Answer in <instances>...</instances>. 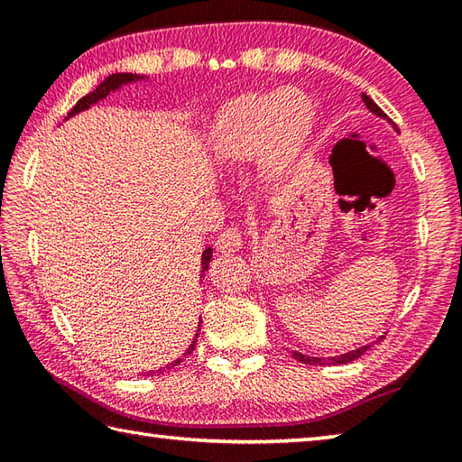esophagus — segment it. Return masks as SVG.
<instances>
[{
    "mask_svg": "<svg viewBox=\"0 0 462 462\" xmlns=\"http://www.w3.org/2000/svg\"><path fill=\"white\" fill-rule=\"evenodd\" d=\"M216 248L217 253H224V254H230V253H238L242 248V236L236 228H230V230H224L220 236L216 238Z\"/></svg>",
    "mask_w": 462,
    "mask_h": 462,
    "instance_id": "obj_1",
    "label": "esophagus"
}]
</instances>
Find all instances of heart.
Returning <instances> with one entry per match:
<instances>
[{"label": "heart", "mask_w": 462, "mask_h": 462, "mask_svg": "<svg viewBox=\"0 0 462 462\" xmlns=\"http://www.w3.org/2000/svg\"><path fill=\"white\" fill-rule=\"evenodd\" d=\"M316 106L297 88L248 91L226 101L208 130V151L224 165L261 159L263 173L293 171L314 132Z\"/></svg>", "instance_id": "1"}]
</instances>
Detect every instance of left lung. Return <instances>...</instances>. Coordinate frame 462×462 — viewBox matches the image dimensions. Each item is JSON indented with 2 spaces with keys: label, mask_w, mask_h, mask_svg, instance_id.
<instances>
[{
  "label": "left lung",
  "mask_w": 462,
  "mask_h": 462,
  "mask_svg": "<svg viewBox=\"0 0 462 462\" xmlns=\"http://www.w3.org/2000/svg\"><path fill=\"white\" fill-rule=\"evenodd\" d=\"M361 97H363V101H365V106L371 109V112L377 116V118H383V120H387L389 124H391V120L387 118L385 114H383V109L374 104V101L366 96V93H361ZM383 338H385V336H379L377 340L374 342H371V344H365V346H358V348H355V350H348V353H344V355H336V356H311V355H303V353H293V356L297 358V361L300 363H306V365H346V363H353V361H356V358H361L366 350H369L373 344H377V342H381Z\"/></svg>",
  "instance_id": "obj_1"
}]
</instances>
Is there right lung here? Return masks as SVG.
<instances>
[{"label": "right lung", "mask_w": 462, "mask_h": 462, "mask_svg": "<svg viewBox=\"0 0 462 462\" xmlns=\"http://www.w3.org/2000/svg\"><path fill=\"white\" fill-rule=\"evenodd\" d=\"M148 79H151V77H148V75H136V73H116V75H109L107 79L101 81L96 89H93L91 93H88V96H85L83 99L77 101V106L71 109V112H69L67 120H69V118H73V116H77V114L85 112V109H89V107H93L96 104H99V101H104L106 97L112 96V93H118V91H122L124 88H128V85H132V83H140V81H148ZM212 254H214L212 246H208V248L203 250V253H201V271H199V273H201V277L206 275V271H208V267H209V261H212ZM199 328H201V322H198V332H195L193 340H191L189 346H187V350L183 353V356H179L177 361L169 363V365H165V366H161V369H156V371H148V374H159V373H165V371L173 369V366H177L179 363H181L185 356H189V355L193 353V348H195V342H198Z\"/></svg>", "instance_id": "1"}]
</instances>
